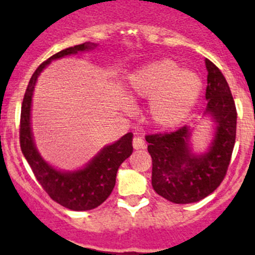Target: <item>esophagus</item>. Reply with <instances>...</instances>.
Listing matches in <instances>:
<instances>
[{"label":"esophagus","mask_w":255,"mask_h":255,"mask_svg":"<svg viewBox=\"0 0 255 255\" xmlns=\"http://www.w3.org/2000/svg\"><path fill=\"white\" fill-rule=\"evenodd\" d=\"M145 146V143L140 137H134L133 138V148L134 149H143Z\"/></svg>","instance_id":"obj_1"}]
</instances>
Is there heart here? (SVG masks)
Instances as JSON below:
<instances>
[{"instance_id":"1","label":"heart","mask_w":255,"mask_h":255,"mask_svg":"<svg viewBox=\"0 0 255 255\" xmlns=\"http://www.w3.org/2000/svg\"><path fill=\"white\" fill-rule=\"evenodd\" d=\"M201 90V79L173 60L146 64L128 80V94L149 100L148 120L159 129H173L184 123Z\"/></svg>"}]
</instances>
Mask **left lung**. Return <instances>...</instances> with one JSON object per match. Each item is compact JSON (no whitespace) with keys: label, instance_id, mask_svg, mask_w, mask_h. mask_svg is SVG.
<instances>
[{"label":"left lung","instance_id":"left-lung-1","mask_svg":"<svg viewBox=\"0 0 255 255\" xmlns=\"http://www.w3.org/2000/svg\"><path fill=\"white\" fill-rule=\"evenodd\" d=\"M207 106L205 115L216 122V133L206 153H192L191 128L145 135L151 156L154 191L174 204H191L212 194L227 174L236 142L237 110L220 69L206 59Z\"/></svg>","mask_w":255,"mask_h":255}]
</instances>
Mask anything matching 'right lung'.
I'll return each mask as SVG.
<instances>
[{
	"label": "right lung",
	"mask_w": 255,
	"mask_h": 255,
	"mask_svg": "<svg viewBox=\"0 0 255 255\" xmlns=\"http://www.w3.org/2000/svg\"><path fill=\"white\" fill-rule=\"evenodd\" d=\"M95 47L96 44L94 43H82L64 49L40 64L29 80L20 110L19 143L23 155L32 168L35 179L50 199L73 211L92 210L106 201L115 187L118 168L132 154L133 134L127 133L116 143L105 146L84 169L59 171L49 165L35 148L30 128V107L38 76L51 60Z\"/></svg>",
	"instance_id": "add662e5"
}]
</instances>
